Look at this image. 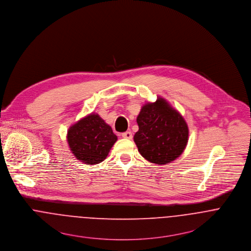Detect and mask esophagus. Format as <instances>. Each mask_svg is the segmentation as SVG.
<instances>
[{"mask_svg":"<svg viewBox=\"0 0 251 251\" xmlns=\"http://www.w3.org/2000/svg\"><path fill=\"white\" fill-rule=\"evenodd\" d=\"M121 136H122L123 139H131L133 138V134L130 131H127V132L123 133Z\"/></svg>","mask_w":251,"mask_h":251,"instance_id":"obj_1","label":"esophagus"}]
</instances>
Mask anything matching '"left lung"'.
I'll list each match as a JSON object with an SVG mask.
<instances>
[{
  "mask_svg": "<svg viewBox=\"0 0 251 251\" xmlns=\"http://www.w3.org/2000/svg\"><path fill=\"white\" fill-rule=\"evenodd\" d=\"M137 122L139 131L134 141L148 162L166 165L184 152L189 139L188 125L164 98L158 97L156 102L143 105Z\"/></svg>",
  "mask_w": 251,
  "mask_h": 251,
  "instance_id": "left-lung-1",
  "label": "left lung"
}]
</instances>
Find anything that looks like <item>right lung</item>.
Wrapping results in <instances>:
<instances>
[{"instance_id": "1", "label": "right lung", "mask_w": 251, "mask_h": 251, "mask_svg": "<svg viewBox=\"0 0 251 251\" xmlns=\"http://www.w3.org/2000/svg\"><path fill=\"white\" fill-rule=\"evenodd\" d=\"M116 140L112 127L97 113L80 119L67 132V142L73 155L88 165L103 162Z\"/></svg>"}]
</instances>
